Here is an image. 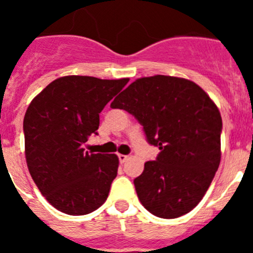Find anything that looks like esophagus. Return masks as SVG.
Returning <instances> with one entry per match:
<instances>
[{"instance_id": "1", "label": "esophagus", "mask_w": 253, "mask_h": 253, "mask_svg": "<svg viewBox=\"0 0 253 253\" xmlns=\"http://www.w3.org/2000/svg\"><path fill=\"white\" fill-rule=\"evenodd\" d=\"M118 157H119V161L122 163H124L125 161L128 160V156H125V154H118Z\"/></svg>"}]
</instances>
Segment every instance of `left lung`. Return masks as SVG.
Returning <instances> with one entry per match:
<instances>
[{
    "label": "left lung",
    "mask_w": 253,
    "mask_h": 253,
    "mask_svg": "<svg viewBox=\"0 0 253 253\" xmlns=\"http://www.w3.org/2000/svg\"><path fill=\"white\" fill-rule=\"evenodd\" d=\"M110 106L134 115L161 151L134 180L143 207L165 219L191 211L220 163L222 116L213 100L190 80L157 75L135 80Z\"/></svg>",
    "instance_id": "8db88e82"
}]
</instances>
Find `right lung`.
Wrapping results in <instances>:
<instances>
[{"instance_id": "right-lung-1", "label": "right lung", "mask_w": 253, "mask_h": 253, "mask_svg": "<svg viewBox=\"0 0 253 253\" xmlns=\"http://www.w3.org/2000/svg\"><path fill=\"white\" fill-rule=\"evenodd\" d=\"M128 82L64 76L29 105L24 118L29 172L42 195L62 213L84 215L106 202L119 158L88 153L82 146L97 134L105 105Z\"/></svg>"}]
</instances>
